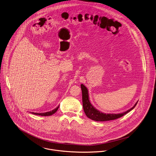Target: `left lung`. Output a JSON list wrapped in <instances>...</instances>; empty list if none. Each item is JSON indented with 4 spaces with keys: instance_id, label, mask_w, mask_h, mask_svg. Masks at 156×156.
<instances>
[{
    "instance_id": "1",
    "label": "left lung",
    "mask_w": 156,
    "mask_h": 156,
    "mask_svg": "<svg viewBox=\"0 0 156 156\" xmlns=\"http://www.w3.org/2000/svg\"><path fill=\"white\" fill-rule=\"evenodd\" d=\"M81 87L82 90V98H83V109L85 112V114L87 116V118L95 121H112L118 119L122 116H123L131 110H133L135 106L136 105L137 102L134 104V105L129 109L128 110L123 112L122 113L118 114H110V113H104L101 112L96 109L94 106L91 104L89 101L88 90L86 86L83 84H81Z\"/></svg>"
}]
</instances>
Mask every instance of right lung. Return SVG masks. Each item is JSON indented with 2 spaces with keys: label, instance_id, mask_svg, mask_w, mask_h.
Returning a JSON list of instances; mask_svg holds the SVG:
<instances>
[{
  "label": "right lung",
  "instance_id": "right-lung-1",
  "mask_svg": "<svg viewBox=\"0 0 156 156\" xmlns=\"http://www.w3.org/2000/svg\"><path fill=\"white\" fill-rule=\"evenodd\" d=\"M59 108V106H58L57 108H55V109H54L53 110L51 111V112H46V113H34L32 112V113L34 114V115H40V116H51V115H52L53 114H54L58 109Z\"/></svg>",
  "mask_w": 156,
  "mask_h": 156
}]
</instances>
